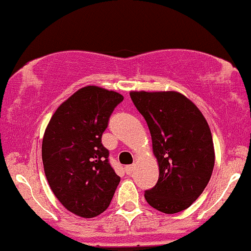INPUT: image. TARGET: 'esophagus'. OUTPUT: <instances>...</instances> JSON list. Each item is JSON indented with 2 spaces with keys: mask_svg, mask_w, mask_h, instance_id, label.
<instances>
[{
  "mask_svg": "<svg viewBox=\"0 0 251 251\" xmlns=\"http://www.w3.org/2000/svg\"><path fill=\"white\" fill-rule=\"evenodd\" d=\"M134 170H135V166L134 165H129V166H126V167H125L126 173L128 174V176H131V174H133Z\"/></svg>",
  "mask_w": 251,
  "mask_h": 251,
  "instance_id": "esophagus-1",
  "label": "esophagus"
}]
</instances>
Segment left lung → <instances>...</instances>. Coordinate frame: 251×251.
Instances as JSON below:
<instances>
[{
  "label": "left lung",
  "instance_id": "1",
  "mask_svg": "<svg viewBox=\"0 0 251 251\" xmlns=\"http://www.w3.org/2000/svg\"><path fill=\"white\" fill-rule=\"evenodd\" d=\"M130 97L147 122L159 165V179L145 192L146 201L168 215L186 210L209 184L215 166L210 126L180 92L131 91Z\"/></svg>",
  "mask_w": 251,
  "mask_h": 251
}]
</instances>
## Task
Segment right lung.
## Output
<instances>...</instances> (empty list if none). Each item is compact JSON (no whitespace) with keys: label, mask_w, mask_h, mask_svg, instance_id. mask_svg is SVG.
I'll use <instances>...</instances> for the list:
<instances>
[{"label":"right lung","mask_w":251,"mask_h":251,"mask_svg":"<svg viewBox=\"0 0 251 251\" xmlns=\"http://www.w3.org/2000/svg\"><path fill=\"white\" fill-rule=\"evenodd\" d=\"M122 100L118 92L84 86L59 105L45 130L41 154L50 190L64 207L83 218L108 209L120 184L102 135Z\"/></svg>","instance_id":"right-lung-1"}]
</instances>
